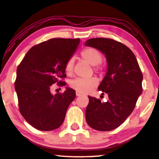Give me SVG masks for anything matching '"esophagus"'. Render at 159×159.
I'll return each instance as SVG.
<instances>
[{"instance_id": "obj_1", "label": "esophagus", "mask_w": 159, "mask_h": 159, "mask_svg": "<svg viewBox=\"0 0 159 159\" xmlns=\"http://www.w3.org/2000/svg\"><path fill=\"white\" fill-rule=\"evenodd\" d=\"M75 94H76L77 97H80V96H83V93H80V92H78V91H76V93H75Z\"/></svg>"}]
</instances>
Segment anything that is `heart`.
<instances>
[{
    "label": "heart",
    "instance_id": "1",
    "mask_svg": "<svg viewBox=\"0 0 159 159\" xmlns=\"http://www.w3.org/2000/svg\"><path fill=\"white\" fill-rule=\"evenodd\" d=\"M80 56L84 60L89 62L91 66H95L99 65L102 60V55L97 49L93 48H86L81 51ZM73 67H74V58L70 57L67 60L65 65V71L68 75H72L73 72ZM94 70L97 72H100L101 69L95 66ZM98 80L95 77L89 78V79H82L77 78L70 82V88L74 89L80 93H88L91 89L97 86Z\"/></svg>",
    "mask_w": 159,
    "mask_h": 159
}]
</instances>
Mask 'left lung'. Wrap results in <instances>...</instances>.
<instances>
[{
  "mask_svg": "<svg viewBox=\"0 0 159 159\" xmlns=\"http://www.w3.org/2000/svg\"><path fill=\"white\" fill-rule=\"evenodd\" d=\"M85 45L105 55L107 70L98 89L109 97L108 101L102 103L89 96L86 122L97 130L110 131L123 123L135 108L143 91L141 70L133 52L121 42L107 38H92Z\"/></svg>",
  "mask_w": 159,
  "mask_h": 159,
  "instance_id": "left-lung-1",
  "label": "left lung"
}]
</instances>
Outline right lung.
Here are the masks:
<instances>
[{
	"mask_svg": "<svg viewBox=\"0 0 159 159\" xmlns=\"http://www.w3.org/2000/svg\"><path fill=\"white\" fill-rule=\"evenodd\" d=\"M80 39L53 38L32 47L19 65L15 90L19 111L26 121L42 131L53 130L62 124L75 91L66 88L52 94L51 86H66L65 65L72 57Z\"/></svg>",
	"mask_w": 159,
	"mask_h": 159,
	"instance_id": "1",
	"label": "right lung"
}]
</instances>
